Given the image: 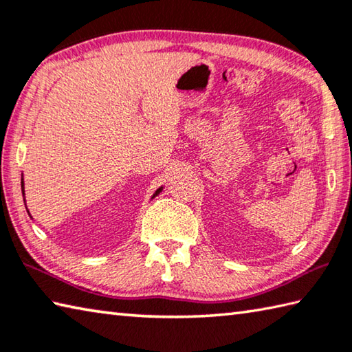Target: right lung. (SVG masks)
<instances>
[{
    "instance_id": "right-lung-1",
    "label": "right lung",
    "mask_w": 352,
    "mask_h": 352,
    "mask_svg": "<svg viewBox=\"0 0 352 352\" xmlns=\"http://www.w3.org/2000/svg\"><path fill=\"white\" fill-rule=\"evenodd\" d=\"M21 189H23V194H24V184H21ZM158 192H160V189L157 190V194H158Z\"/></svg>"
}]
</instances>
